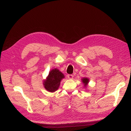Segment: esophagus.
<instances>
[{
    "mask_svg": "<svg viewBox=\"0 0 131 131\" xmlns=\"http://www.w3.org/2000/svg\"><path fill=\"white\" fill-rule=\"evenodd\" d=\"M68 78L69 79H71L73 78V75L72 74H68Z\"/></svg>",
    "mask_w": 131,
    "mask_h": 131,
    "instance_id": "34e87169",
    "label": "esophagus"
}]
</instances>
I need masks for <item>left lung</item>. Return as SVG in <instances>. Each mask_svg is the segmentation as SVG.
Wrapping results in <instances>:
<instances>
[{
    "instance_id": "left-lung-1",
    "label": "left lung",
    "mask_w": 131,
    "mask_h": 131,
    "mask_svg": "<svg viewBox=\"0 0 131 131\" xmlns=\"http://www.w3.org/2000/svg\"><path fill=\"white\" fill-rule=\"evenodd\" d=\"M88 81H89V79L88 78H86L82 79V82L84 84V86H86L87 85V83H88Z\"/></svg>"
}]
</instances>
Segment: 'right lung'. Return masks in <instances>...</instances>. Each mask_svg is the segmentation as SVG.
<instances>
[{
	"label": "right lung",
	"instance_id": "add662e5",
	"mask_svg": "<svg viewBox=\"0 0 131 131\" xmlns=\"http://www.w3.org/2000/svg\"><path fill=\"white\" fill-rule=\"evenodd\" d=\"M64 78L63 74L57 69H54L49 72L47 80L44 82V87L47 91L53 92L58 90L61 80Z\"/></svg>",
	"mask_w": 131,
	"mask_h": 131
}]
</instances>
